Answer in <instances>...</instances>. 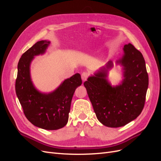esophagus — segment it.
<instances>
[{
  "mask_svg": "<svg viewBox=\"0 0 161 161\" xmlns=\"http://www.w3.org/2000/svg\"><path fill=\"white\" fill-rule=\"evenodd\" d=\"M89 75V73H88V72H82V75H81V79H82V81H85V80H86V79H88Z\"/></svg>",
  "mask_w": 161,
  "mask_h": 161,
  "instance_id": "esophagus-1",
  "label": "esophagus"
}]
</instances>
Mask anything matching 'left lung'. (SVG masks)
<instances>
[{
    "instance_id": "left-lung-1",
    "label": "left lung",
    "mask_w": 161,
    "mask_h": 161,
    "mask_svg": "<svg viewBox=\"0 0 161 161\" xmlns=\"http://www.w3.org/2000/svg\"><path fill=\"white\" fill-rule=\"evenodd\" d=\"M124 50L119 61L125 70L122 84L112 87L105 79V68L84 82L97 119L110 128L121 127L137 118L144 107L148 86L142 53L131 43L125 45ZM111 66L109 62L106 68Z\"/></svg>"
}]
</instances>
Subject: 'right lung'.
<instances>
[{
    "mask_svg": "<svg viewBox=\"0 0 161 161\" xmlns=\"http://www.w3.org/2000/svg\"><path fill=\"white\" fill-rule=\"evenodd\" d=\"M50 42L40 41L23 53L18 63L15 91L26 118L37 127L55 130L65 126L72 96L81 85L80 74L76 73L65 80L58 88L50 94L39 92L32 84L30 66L34 56L45 52Z\"/></svg>",
    "mask_w": 161,
    "mask_h": 161,
    "instance_id": "1",
    "label": "right lung"
}]
</instances>
